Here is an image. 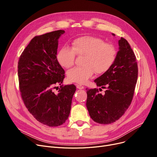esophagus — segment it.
<instances>
[{
  "mask_svg": "<svg viewBox=\"0 0 157 157\" xmlns=\"http://www.w3.org/2000/svg\"><path fill=\"white\" fill-rule=\"evenodd\" d=\"M76 87H77V88L80 89V90H82V89H83L85 88L83 86H82L81 85H76Z\"/></svg>",
  "mask_w": 157,
  "mask_h": 157,
  "instance_id": "1",
  "label": "esophagus"
}]
</instances>
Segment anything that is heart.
Instances as JSON below:
<instances>
[{
  "label": "heart",
  "mask_w": 157,
  "mask_h": 157,
  "mask_svg": "<svg viewBox=\"0 0 157 157\" xmlns=\"http://www.w3.org/2000/svg\"><path fill=\"white\" fill-rule=\"evenodd\" d=\"M75 54L85 56L82 63L83 67L69 70L67 78L73 83L85 84L94 72L102 74L110 69L116 58L117 51L113 45L105 43L101 38L81 36L72 41V48H62L57 53L56 59L62 67L69 69L74 63Z\"/></svg>",
  "instance_id": "b5f03b06"
}]
</instances>
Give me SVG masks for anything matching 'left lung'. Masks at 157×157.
<instances>
[{
	"instance_id": "8db88e82",
	"label": "left lung",
	"mask_w": 157,
	"mask_h": 157,
	"mask_svg": "<svg viewBox=\"0 0 157 157\" xmlns=\"http://www.w3.org/2000/svg\"><path fill=\"white\" fill-rule=\"evenodd\" d=\"M118 44L119 51L110 69L94 80L97 86L106 89L104 95L97 88L86 89L90 116L101 124H109L122 117L132 101L137 83L136 55L124 38L121 37Z\"/></svg>"
}]
</instances>
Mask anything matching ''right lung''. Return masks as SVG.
Listing matches in <instances>:
<instances>
[{
	"instance_id": "right-lung-1",
	"label": "right lung",
	"mask_w": 157,
	"mask_h": 157,
	"mask_svg": "<svg viewBox=\"0 0 157 157\" xmlns=\"http://www.w3.org/2000/svg\"><path fill=\"white\" fill-rule=\"evenodd\" d=\"M62 30L33 38L20 55L18 65L19 86L23 101L38 121L49 127L62 125L69 116L73 84L52 89L62 83L65 71L56 59L59 39Z\"/></svg>"
}]
</instances>
